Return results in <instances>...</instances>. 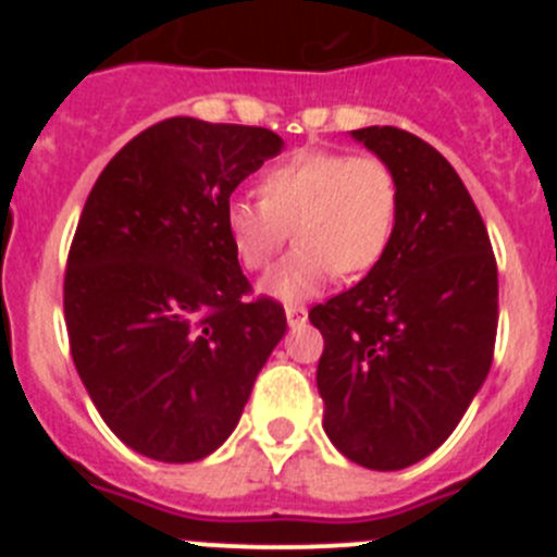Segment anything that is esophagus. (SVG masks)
<instances>
[{
    "label": "esophagus",
    "mask_w": 557,
    "mask_h": 557,
    "mask_svg": "<svg viewBox=\"0 0 557 557\" xmlns=\"http://www.w3.org/2000/svg\"><path fill=\"white\" fill-rule=\"evenodd\" d=\"M284 312H287L289 329L304 326V323H307V309H304L301 304H289V307H284Z\"/></svg>",
    "instance_id": "34e87169"
}]
</instances>
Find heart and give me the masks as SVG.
Instances as JSON below:
<instances>
[{"label":"heart","instance_id":"obj_1","mask_svg":"<svg viewBox=\"0 0 557 557\" xmlns=\"http://www.w3.org/2000/svg\"><path fill=\"white\" fill-rule=\"evenodd\" d=\"M259 191L262 200L231 198L223 225L236 259L248 270H262L293 225L298 245L259 284L275 301L312 298L334 273L343 278L368 273L393 239L398 181L376 156L298 152L270 166Z\"/></svg>","mask_w":557,"mask_h":557}]
</instances>
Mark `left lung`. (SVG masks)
Here are the masks:
<instances>
[{"mask_svg": "<svg viewBox=\"0 0 557 557\" xmlns=\"http://www.w3.org/2000/svg\"><path fill=\"white\" fill-rule=\"evenodd\" d=\"M351 139L396 175L398 218L366 278L309 312L323 334V430L348 460L398 471L444 444L480 393L499 282L480 211L435 147L391 125Z\"/></svg>", "mask_w": 557, "mask_h": 557, "instance_id": "8db88e82", "label": "left lung"}]
</instances>
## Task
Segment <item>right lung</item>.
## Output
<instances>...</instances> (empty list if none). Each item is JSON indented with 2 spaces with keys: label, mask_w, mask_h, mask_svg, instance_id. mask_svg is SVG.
Listing matches in <instances>:
<instances>
[{
  "label": "right lung",
  "mask_w": 557,
  "mask_h": 557,
  "mask_svg": "<svg viewBox=\"0 0 557 557\" xmlns=\"http://www.w3.org/2000/svg\"><path fill=\"white\" fill-rule=\"evenodd\" d=\"M278 152L268 127L172 116L127 141L83 206L63 282L72 359L113 435L150 460L220 449L287 332L282 304L245 301L223 225Z\"/></svg>",
  "instance_id": "right-lung-1"
}]
</instances>
